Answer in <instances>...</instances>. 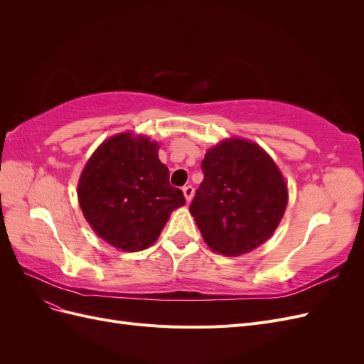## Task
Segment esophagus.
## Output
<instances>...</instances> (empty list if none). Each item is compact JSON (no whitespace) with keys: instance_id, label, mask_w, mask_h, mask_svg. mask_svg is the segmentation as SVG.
Returning a JSON list of instances; mask_svg holds the SVG:
<instances>
[{"instance_id":"obj_1","label":"esophagus","mask_w":364,"mask_h":364,"mask_svg":"<svg viewBox=\"0 0 364 364\" xmlns=\"http://www.w3.org/2000/svg\"><path fill=\"white\" fill-rule=\"evenodd\" d=\"M183 196H185V199H186V202H190L191 199H193V196H194V188L191 185H186V186H183Z\"/></svg>"}]
</instances>
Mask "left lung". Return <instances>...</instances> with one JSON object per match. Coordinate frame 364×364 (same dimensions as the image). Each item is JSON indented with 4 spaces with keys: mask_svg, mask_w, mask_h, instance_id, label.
I'll use <instances>...</instances> for the list:
<instances>
[{
    "mask_svg": "<svg viewBox=\"0 0 364 364\" xmlns=\"http://www.w3.org/2000/svg\"><path fill=\"white\" fill-rule=\"evenodd\" d=\"M202 171L190 213L205 243L226 257L262 245L289 200L287 185L267 153L253 142L228 139L206 151Z\"/></svg>",
    "mask_w": 364,
    "mask_h": 364,
    "instance_id": "1",
    "label": "left lung"
}]
</instances>
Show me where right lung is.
I'll return each instance as SVG.
<instances>
[{"label": "right lung", "instance_id": "add662e5", "mask_svg": "<svg viewBox=\"0 0 364 364\" xmlns=\"http://www.w3.org/2000/svg\"><path fill=\"white\" fill-rule=\"evenodd\" d=\"M168 168L149 138H109L87 161L79 182L85 218L109 245L138 252L156 241L183 193L168 181Z\"/></svg>", "mask_w": 364, "mask_h": 364}]
</instances>
